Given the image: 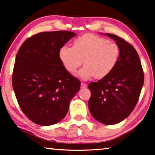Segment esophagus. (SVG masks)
<instances>
[{"mask_svg": "<svg viewBox=\"0 0 155 155\" xmlns=\"http://www.w3.org/2000/svg\"><path fill=\"white\" fill-rule=\"evenodd\" d=\"M87 87V84H85L84 83H83V82H82L81 83V88L83 89V88H85Z\"/></svg>", "mask_w": 155, "mask_h": 155, "instance_id": "34e87169", "label": "esophagus"}]
</instances>
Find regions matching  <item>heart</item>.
Wrapping results in <instances>:
<instances>
[{
  "instance_id": "b5f03b06",
  "label": "heart",
  "mask_w": 155,
  "mask_h": 155,
  "mask_svg": "<svg viewBox=\"0 0 155 155\" xmlns=\"http://www.w3.org/2000/svg\"><path fill=\"white\" fill-rule=\"evenodd\" d=\"M120 48L116 43L92 34H86L74 40L73 47L61 46L58 57L68 72L73 74L82 64L78 72L82 80L93 77L102 79L109 75L117 65Z\"/></svg>"
}]
</instances>
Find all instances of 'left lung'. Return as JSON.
Listing matches in <instances>:
<instances>
[{"mask_svg":"<svg viewBox=\"0 0 155 155\" xmlns=\"http://www.w3.org/2000/svg\"><path fill=\"white\" fill-rule=\"evenodd\" d=\"M105 35L119 46V58L109 75L89 84L91 97L88 106L97 121L114 125L128 117L134 109L143 86L144 73L138 54L130 44L116 35Z\"/></svg>","mask_w":155,"mask_h":155,"instance_id":"left-lung-1","label":"left lung"}]
</instances>
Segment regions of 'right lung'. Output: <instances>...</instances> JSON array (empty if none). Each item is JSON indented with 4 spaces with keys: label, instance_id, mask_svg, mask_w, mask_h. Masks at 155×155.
Listing matches in <instances>:
<instances>
[{
    "label": "right lung",
    "instance_id": "right-lung-1",
    "mask_svg": "<svg viewBox=\"0 0 155 155\" xmlns=\"http://www.w3.org/2000/svg\"><path fill=\"white\" fill-rule=\"evenodd\" d=\"M76 36L68 31L41 32L20 46L12 73V87L25 116L40 126L63 119L80 82L61 63L58 51Z\"/></svg>",
    "mask_w": 155,
    "mask_h": 155
}]
</instances>
